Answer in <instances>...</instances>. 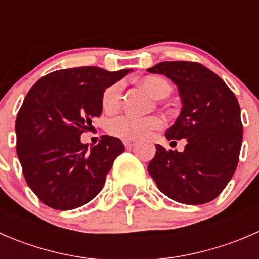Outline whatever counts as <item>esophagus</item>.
Listing matches in <instances>:
<instances>
[{
	"label": "esophagus",
	"mask_w": 259,
	"mask_h": 259,
	"mask_svg": "<svg viewBox=\"0 0 259 259\" xmlns=\"http://www.w3.org/2000/svg\"><path fill=\"white\" fill-rule=\"evenodd\" d=\"M135 144H137V143L134 142V140H124V145H125V148H133V146H134Z\"/></svg>",
	"instance_id": "esophagus-1"
}]
</instances>
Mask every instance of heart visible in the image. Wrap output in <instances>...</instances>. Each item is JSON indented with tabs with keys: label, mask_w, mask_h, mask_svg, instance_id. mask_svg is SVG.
Instances as JSON below:
<instances>
[{
	"label": "heart",
	"mask_w": 259,
	"mask_h": 259,
	"mask_svg": "<svg viewBox=\"0 0 259 259\" xmlns=\"http://www.w3.org/2000/svg\"><path fill=\"white\" fill-rule=\"evenodd\" d=\"M140 85L146 93L154 99H163L170 94L171 88L165 80L158 76H145L140 79ZM122 83L115 82L105 89L103 94V108L108 113H115L120 106L121 100ZM164 126V121L159 116L133 117L120 116L111 121L109 132L114 137L122 140H142L151 135L154 130H159Z\"/></svg>",
	"instance_id": "heart-1"
}]
</instances>
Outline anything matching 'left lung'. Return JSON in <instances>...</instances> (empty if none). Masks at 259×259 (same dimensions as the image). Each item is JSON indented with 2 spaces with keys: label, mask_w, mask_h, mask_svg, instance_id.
Listing matches in <instances>:
<instances>
[{
  "label": "left lung",
  "mask_w": 259,
  "mask_h": 259,
  "mask_svg": "<svg viewBox=\"0 0 259 259\" xmlns=\"http://www.w3.org/2000/svg\"><path fill=\"white\" fill-rule=\"evenodd\" d=\"M148 72L165 75L178 86L183 106L165 137L187 140L183 153L156 144L149 174L176 202L199 205L215 199L238 165L243 125L236 95L198 62H159Z\"/></svg>",
  "instance_id": "obj_1"
}]
</instances>
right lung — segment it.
I'll return each mask as SVG.
<instances>
[{
	"label": "right lung",
	"instance_id": "add662e5",
	"mask_svg": "<svg viewBox=\"0 0 259 259\" xmlns=\"http://www.w3.org/2000/svg\"><path fill=\"white\" fill-rule=\"evenodd\" d=\"M130 71L95 66L57 70L30 89L15 124L16 150L28 187L44 204L75 209L103 189L125 146L103 135L89 148L80 137L100 116L105 89Z\"/></svg>",
	"mask_w": 259,
	"mask_h": 259
}]
</instances>
